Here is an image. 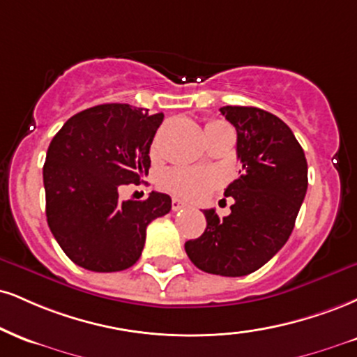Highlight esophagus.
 Here are the masks:
<instances>
[{
	"mask_svg": "<svg viewBox=\"0 0 357 357\" xmlns=\"http://www.w3.org/2000/svg\"><path fill=\"white\" fill-rule=\"evenodd\" d=\"M171 208H173V211H181V209L186 208V203H183V201L178 199V197H173V201H171Z\"/></svg>",
	"mask_w": 357,
	"mask_h": 357,
	"instance_id": "34e87169",
	"label": "esophagus"
}]
</instances>
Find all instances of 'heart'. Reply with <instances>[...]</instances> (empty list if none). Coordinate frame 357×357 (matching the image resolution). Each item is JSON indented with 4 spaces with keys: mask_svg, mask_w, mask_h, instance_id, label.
Instances as JSON below:
<instances>
[{
    "mask_svg": "<svg viewBox=\"0 0 357 357\" xmlns=\"http://www.w3.org/2000/svg\"><path fill=\"white\" fill-rule=\"evenodd\" d=\"M226 126L222 121H209L206 130ZM161 188L173 192L174 196L184 197V199H201L208 196L209 191L218 184V178L208 171L186 169V167H173L161 174Z\"/></svg>",
    "mask_w": 357,
    "mask_h": 357,
    "instance_id": "b5f03b06",
    "label": "heart"
}]
</instances>
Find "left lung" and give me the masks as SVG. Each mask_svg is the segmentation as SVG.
Masks as SVG:
<instances>
[{
  "mask_svg": "<svg viewBox=\"0 0 357 357\" xmlns=\"http://www.w3.org/2000/svg\"><path fill=\"white\" fill-rule=\"evenodd\" d=\"M236 128L239 178L226 188L231 214L204 209L206 229L184 244L201 271L238 278L268 263L289 239L307 191V162L289 126L252 106H222Z\"/></svg>",
  "mask_w": 357,
  "mask_h": 357,
  "instance_id": "left-lung-1",
  "label": "left lung"
}]
</instances>
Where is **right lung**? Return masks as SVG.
Masks as SVG:
<instances>
[{
  "mask_svg": "<svg viewBox=\"0 0 357 357\" xmlns=\"http://www.w3.org/2000/svg\"><path fill=\"white\" fill-rule=\"evenodd\" d=\"M165 114L130 105H100L71 116L46 153V218L54 239L75 264L94 273L131 268L146 227L171 211V197L151 192L121 201V184L148 176L149 148Z\"/></svg>",
  "mask_w": 357,
  "mask_h": 357,
  "instance_id": "add662e5",
  "label": "right lung"
}]
</instances>
